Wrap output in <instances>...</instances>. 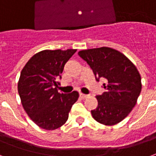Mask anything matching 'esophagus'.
<instances>
[{"label": "esophagus", "mask_w": 156, "mask_h": 156, "mask_svg": "<svg viewBox=\"0 0 156 156\" xmlns=\"http://www.w3.org/2000/svg\"><path fill=\"white\" fill-rule=\"evenodd\" d=\"M79 95H80L81 98H83V99H86V98H87V97H88V96H87V95H86V94L80 93Z\"/></svg>", "instance_id": "esophagus-1"}]
</instances>
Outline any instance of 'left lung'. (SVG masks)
Returning <instances> with one entry per match:
<instances>
[{"instance_id":"obj_1","label":"left lung","mask_w":156,"mask_h":156,"mask_svg":"<svg viewBox=\"0 0 156 156\" xmlns=\"http://www.w3.org/2000/svg\"><path fill=\"white\" fill-rule=\"evenodd\" d=\"M78 55L93 71L97 81L105 78V91L97 96L98 106L91 110L94 119L115 125L125 119L141 93V76L136 66L121 52L110 47L81 51Z\"/></svg>"}]
</instances>
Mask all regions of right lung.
I'll list each match as a JSON object with an SVG mask.
<instances>
[{
	"instance_id": "1",
	"label": "right lung",
	"mask_w": 156,
	"mask_h": 156,
	"mask_svg": "<svg viewBox=\"0 0 156 156\" xmlns=\"http://www.w3.org/2000/svg\"><path fill=\"white\" fill-rule=\"evenodd\" d=\"M77 50H45L34 55L21 71L18 91L23 107L40 128L54 130L67 121L79 95L59 93L64 67Z\"/></svg>"
}]
</instances>
